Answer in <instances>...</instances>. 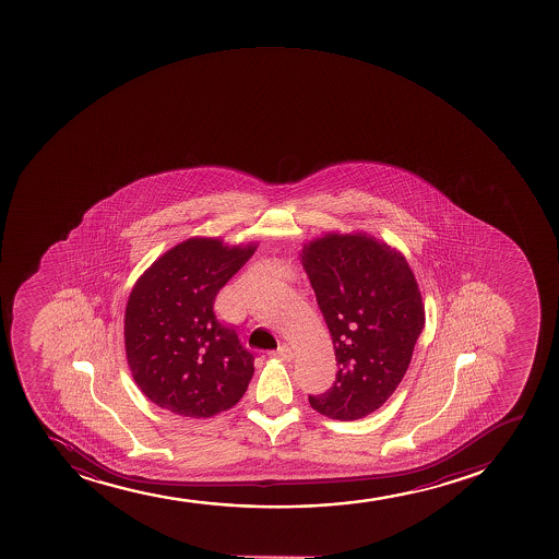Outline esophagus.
Returning a JSON list of instances; mask_svg holds the SVG:
<instances>
[{
	"instance_id": "esophagus-1",
	"label": "esophagus",
	"mask_w": 559,
	"mask_h": 559,
	"mask_svg": "<svg viewBox=\"0 0 559 559\" xmlns=\"http://www.w3.org/2000/svg\"><path fill=\"white\" fill-rule=\"evenodd\" d=\"M271 357L281 358L284 362H289L294 358V352L289 349L288 345H278L276 352L271 353Z\"/></svg>"
}]
</instances>
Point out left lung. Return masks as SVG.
<instances>
[{
    "label": "left lung",
    "instance_id": "8db88e82",
    "mask_svg": "<svg viewBox=\"0 0 559 559\" xmlns=\"http://www.w3.org/2000/svg\"><path fill=\"white\" fill-rule=\"evenodd\" d=\"M302 267L333 336L336 379L308 395L333 420H358L381 407L411 365L426 312L402 252L366 234L329 233L308 241Z\"/></svg>",
    "mask_w": 559,
    "mask_h": 559
}]
</instances>
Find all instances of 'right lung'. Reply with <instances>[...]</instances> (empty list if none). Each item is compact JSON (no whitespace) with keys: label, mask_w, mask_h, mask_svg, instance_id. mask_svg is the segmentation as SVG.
Returning <instances> with one entry per match:
<instances>
[{"label":"right lung","mask_w":559,"mask_h":559,"mask_svg":"<svg viewBox=\"0 0 559 559\" xmlns=\"http://www.w3.org/2000/svg\"><path fill=\"white\" fill-rule=\"evenodd\" d=\"M254 251V243L189 238L139 276L126 305V358L157 407L210 418L243 397L254 357L215 318L214 301Z\"/></svg>","instance_id":"obj_1"}]
</instances>
